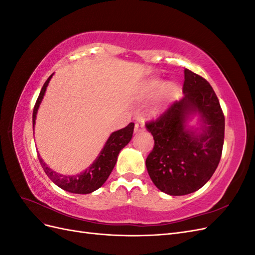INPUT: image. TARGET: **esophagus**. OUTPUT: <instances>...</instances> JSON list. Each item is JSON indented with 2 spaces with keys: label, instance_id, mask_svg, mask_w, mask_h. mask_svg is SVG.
Masks as SVG:
<instances>
[{
  "label": "esophagus",
  "instance_id": "1",
  "mask_svg": "<svg viewBox=\"0 0 255 255\" xmlns=\"http://www.w3.org/2000/svg\"><path fill=\"white\" fill-rule=\"evenodd\" d=\"M141 130H144V122L143 121H137L135 123V133L141 132Z\"/></svg>",
  "mask_w": 255,
  "mask_h": 255
}]
</instances>
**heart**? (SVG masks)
Here are the masks:
<instances>
[{
    "label": "heart",
    "mask_w": 255,
    "mask_h": 255,
    "mask_svg": "<svg viewBox=\"0 0 255 255\" xmlns=\"http://www.w3.org/2000/svg\"><path fill=\"white\" fill-rule=\"evenodd\" d=\"M161 87V83L159 81H154L152 83H150L149 85V91L151 94H154V92H156L157 90H159ZM169 91H172V88H169Z\"/></svg>",
    "instance_id": "obj_1"
}]
</instances>
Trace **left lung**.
<instances>
[{
    "instance_id": "1",
    "label": "left lung",
    "mask_w": 255,
    "mask_h": 255,
    "mask_svg": "<svg viewBox=\"0 0 255 255\" xmlns=\"http://www.w3.org/2000/svg\"><path fill=\"white\" fill-rule=\"evenodd\" d=\"M184 97L155 120L145 123L154 146L145 159L152 182L165 194L184 196L204 186L217 169L225 140V115L213 87L185 69ZM198 112L203 133L186 129L188 115Z\"/></svg>"
}]
</instances>
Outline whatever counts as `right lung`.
Masks as SVG:
<instances>
[{
	"instance_id": "obj_1",
	"label": "right lung",
	"mask_w": 255,
	"mask_h": 255,
	"mask_svg": "<svg viewBox=\"0 0 255 255\" xmlns=\"http://www.w3.org/2000/svg\"><path fill=\"white\" fill-rule=\"evenodd\" d=\"M52 75H50L49 79L43 84L40 94L38 96V99L35 103L33 111V127L35 126L38 107H39L42 101L45 89H47V86L52 78ZM133 132V122L128 123L126 128L114 132L110 136L109 139H107L104 148L102 149L101 153H100L98 158L92 163L90 167H88V169H86L84 172L78 175L68 176L56 173L44 164V161L39 156V154H38V159H39L40 165L43 168L45 174L50 177V180L54 184H56L61 189L69 192H73V194H90V192L101 187L105 183L107 177L110 176L111 172L113 171L116 163H117L119 152L125 148L130 139H132Z\"/></svg>"
}]
</instances>
